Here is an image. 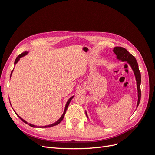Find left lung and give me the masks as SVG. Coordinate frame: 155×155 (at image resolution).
I'll return each mask as SVG.
<instances>
[{"label":"left lung","mask_w":155,"mask_h":155,"mask_svg":"<svg viewBox=\"0 0 155 155\" xmlns=\"http://www.w3.org/2000/svg\"><path fill=\"white\" fill-rule=\"evenodd\" d=\"M114 53L116 55V58L120 61H121L122 62L126 61L127 63L132 68L134 72L136 81H137V87L138 91V102L137 105V108L139 105L140 98H141V90H140V84H141V74L138 68V64L137 61V59L134 56L130 54L129 51L125 48L123 47H120V46H116L113 49ZM86 116L87 118L88 115L87 112L85 111Z\"/></svg>","instance_id":"1"}]
</instances>
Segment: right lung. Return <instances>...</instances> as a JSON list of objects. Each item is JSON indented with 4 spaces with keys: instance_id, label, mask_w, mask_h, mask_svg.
<instances>
[{
    "instance_id": "1",
    "label": "right lung",
    "mask_w": 155,
    "mask_h": 155,
    "mask_svg": "<svg viewBox=\"0 0 155 155\" xmlns=\"http://www.w3.org/2000/svg\"><path fill=\"white\" fill-rule=\"evenodd\" d=\"M28 52L29 51H25V52H23V53H22V54H21L20 55H18L17 57V58L15 59V63H14V64H16L17 63H18V61L20 60V58H22V57H24L25 55H27L28 54ZM13 70H12V73H11V75H10V78H11V76H12V72H13ZM74 97V96H72L71 97H70L69 99L68 100V101H67V104H66V105H65V107H64V112H63V114H62V116H61V118L58 120V121H56L55 123H54V124H50V125H44V126H37V125H33V124H28V122L26 121H25V120H23L21 117H20L19 116H18L17 113H16V112H15V110H14V112H15V114L17 115V116L18 117V118H19L23 122H25V124H28V125H30V126H31V127H36V128H46V127H53V126H55V125H58L61 121L63 120V118H64V114H65V113H66V111H67V108H68V105H69V104H70V102L71 101V100H72V98ZM10 105H11V103H10ZM13 109V108H12Z\"/></svg>"
}]
</instances>
